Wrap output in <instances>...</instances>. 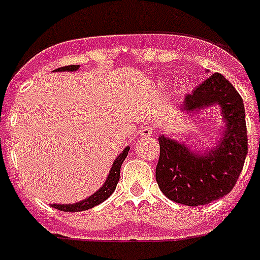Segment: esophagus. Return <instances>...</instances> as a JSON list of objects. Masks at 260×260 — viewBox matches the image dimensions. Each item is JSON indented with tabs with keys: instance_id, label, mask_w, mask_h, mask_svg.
<instances>
[{
	"instance_id": "esophagus-1",
	"label": "esophagus",
	"mask_w": 260,
	"mask_h": 260,
	"mask_svg": "<svg viewBox=\"0 0 260 260\" xmlns=\"http://www.w3.org/2000/svg\"><path fill=\"white\" fill-rule=\"evenodd\" d=\"M153 134H155V126L151 125V124H145V125L139 131V135L144 137H148Z\"/></svg>"
}]
</instances>
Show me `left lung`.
<instances>
[{"label": "left lung", "instance_id": "obj_1", "mask_svg": "<svg viewBox=\"0 0 260 260\" xmlns=\"http://www.w3.org/2000/svg\"><path fill=\"white\" fill-rule=\"evenodd\" d=\"M219 104L225 125L218 148L207 155H193L185 145L159 137L160 156L156 181L175 203L204 206L230 193L243 170L248 152L246 115L240 94L220 73H214L184 99L187 112Z\"/></svg>", "mask_w": 260, "mask_h": 260}]
</instances>
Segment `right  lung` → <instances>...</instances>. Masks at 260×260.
<instances>
[{
	"instance_id": "add662e5",
	"label": "right lung",
	"mask_w": 260,
	"mask_h": 260,
	"mask_svg": "<svg viewBox=\"0 0 260 260\" xmlns=\"http://www.w3.org/2000/svg\"><path fill=\"white\" fill-rule=\"evenodd\" d=\"M79 69V65H67V67H61V68L56 69V71H77ZM128 151H129V147H126L123 151V153H120V156L115 160V163L112 166L111 172H109V176L107 179V181L104 183V185L101 187L96 193H93L92 196H89L88 199L79 202V203L75 204H52L53 208H57L60 211H65V212H80V211L89 210V208H93L94 206H99L100 203H103L104 200H107L109 196L113 193V191L116 189V185L119 183L120 179V168H121V164L125 160L126 155H128Z\"/></svg>"
}]
</instances>
